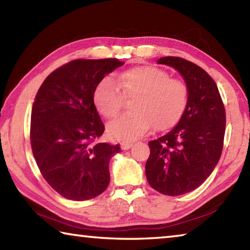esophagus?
<instances>
[{"instance_id": "obj_1", "label": "esophagus", "mask_w": 250, "mask_h": 250, "mask_svg": "<svg viewBox=\"0 0 250 250\" xmlns=\"http://www.w3.org/2000/svg\"><path fill=\"white\" fill-rule=\"evenodd\" d=\"M132 146H133L132 142H122L121 143V149L122 150H129Z\"/></svg>"}]
</instances>
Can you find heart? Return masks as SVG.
Segmentation results:
<instances>
[{
  "label": "heart",
  "instance_id": "b5f03b06",
  "mask_svg": "<svg viewBox=\"0 0 250 250\" xmlns=\"http://www.w3.org/2000/svg\"><path fill=\"white\" fill-rule=\"evenodd\" d=\"M112 80L104 79L94 92V103L101 116L116 117L125 104L131 101L132 112L125 113L107 125L108 134L115 140L132 141L145 134L153 125L156 130H166L175 125L188 105L186 84L168 78L167 71L153 66L134 67Z\"/></svg>",
  "mask_w": 250,
  "mask_h": 250
}]
</instances>
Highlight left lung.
<instances>
[{
	"label": "left lung",
	"instance_id": "8db88e82",
	"mask_svg": "<svg viewBox=\"0 0 250 250\" xmlns=\"http://www.w3.org/2000/svg\"><path fill=\"white\" fill-rule=\"evenodd\" d=\"M158 62L183 76L188 100L177 125L149 142L146 175L155 191L177 196L197 188L217 166L226 113L216 83L200 66L173 56L160 58Z\"/></svg>",
	"mask_w": 250,
	"mask_h": 250
}]
</instances>
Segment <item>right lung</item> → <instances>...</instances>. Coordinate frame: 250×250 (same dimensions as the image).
I'll list each match as a JSON object with an SVG mask.
<instances>
[{"label": "right lung", "instance_id": "add662e5", "mask_svg": "<svg viewBox=\"0 0 250 250\" xmlns=\"http://www.w3.org/2000/svg\"><path fill=\"white\" fill-rule=\"evenodd\" d=\"M117 58L75 59L42 83L33 104L31 146L46 182L59 195L91 200L110 182V159L119 145L98 142L104 125L94 92L105 75L124 65Z\"/></svg>", "mask_w": 250, "mask_h": 250}]
</instances>
